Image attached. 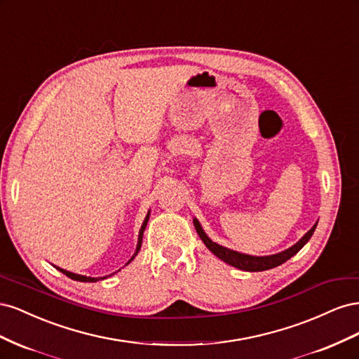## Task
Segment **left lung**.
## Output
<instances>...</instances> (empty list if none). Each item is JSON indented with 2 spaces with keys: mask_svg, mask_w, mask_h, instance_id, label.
Returning a JSON list of instances; mask_svg holds the SVG:
<instances>
[{
  "mask_svg": "<svg viewBox=\"0 0 359 359\" xmlns=\"http://www.w3.org/2000/svg\"><path fill=\"white\" fill-rule=\"evenodd\" d=\"M193 224H194V227H196V232L201 236V240L203 241V244L208 247V250H211V252L217 257L222 259L223 262L238 268V269L250 271V273H257V271H266V269L276 268V266H278L281 264H285L287 259H290L292 256H295L299 252V250L309 243V240L311 238L314 229H316V226H318V223L314 224L311 229L306 235H304L297 244H293L292 247L285 250V252L277 253V255H271V256H250V255L235 252V250L226 248V247H223L220 244L211 241L210 238H208V235L203 232L202 226L198 222V219H193Z\"/></svg>",
  "mask_w": 359,
  "mask_h": 359,
  "instance_id": "1",
  "label": "left lung"
}]
</instances>
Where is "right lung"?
<instances>
[{"label": "right lung", "mask_w": 359, "mask_h": 359, "mask_svg": "<svg viewBox=\"0 0 359 359\" xmlns=\"http://www.w3.org/2000/svg\"><path fill=\"white\" fill-rule=\"evenodd\" d=\"M148 220H149V211H148V214H147V217H145V220H144V223H142V226H140V231H139V238H137V245H136V252H135V255L130 257V260L126 264V265H128L130 262H132V260L137 256V253H139V250H140V245H142V236H144V231H145V227H147V223H148ZM57 269L58 271H61L62 274H66L69 278H72V280H76V281H83V283H95V281H99V280H103V278H106V277H86V276H79V274H74V273H70V271H66V269H62V268H58L57 266ZM119 271V269H118Z\"/></svg>", "instance_id": "obj_1"}]
</instances>
